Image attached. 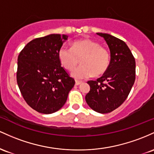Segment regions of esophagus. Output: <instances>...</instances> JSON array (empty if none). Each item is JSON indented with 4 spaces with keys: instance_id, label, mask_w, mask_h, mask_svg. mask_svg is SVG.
<instances>
[{
    "instance_id": "obj_1",
    "label": "esophagus",
    "mask_w": 154,
    "mask_h": 154,
    "mask_svg": "<svg viewBox=\"0 0 154 154\" xmlns=\"http://www.w3.org/2000/svg\"><path fill=\"white\" fill-rule=\"evenodd\" d=\"M82 83V82H80V81H75V85L76 86H78V85H79V84H81Z\"/></svg>"
}]
</instances>
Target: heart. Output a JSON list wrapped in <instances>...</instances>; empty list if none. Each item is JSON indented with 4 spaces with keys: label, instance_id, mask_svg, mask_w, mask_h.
Masks as SVG:
<instances>
[{
    "label": "heart",
    "instance_id": "b5f03b06",
    "mask_svg": "<svg viewBox=\"0 0 154 154\" xmlns=\"http://www.w3.org/2000/svg\"><path fill=\"white\" fill-rule=\"evenodd\" d=\"M62 65L68 70L74 69L82 62V65L71 72L76 79H84L92 75L100 76L108 70L110 54L105 48L90 39L75 41L72 47L63 45L58 51Z\"/></svg>",
    "mask_w": 154,
    "mask_h": 154
}]
</instances>
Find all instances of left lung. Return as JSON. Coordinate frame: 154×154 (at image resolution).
Instances as JSON below:
<instances>
[{
	"mask_svg": "<svg viewBox=\"0 0 154 154\" xmlns=\"http://www.w3.org/2000/svg\"><path fill=\"white\" fill-rule=\"evenodd\" d=\"M105 40L110 51L107 71L96 81H89L90 91L85 97L88 105L100 113H110L125 101L135 81V60L122 40L97 32Z\"/></svg>",
	"mask_w": 154,
	"mask_h": 154,
	"instance_id": "1",
	"label": "left lung"
}]
</instances>
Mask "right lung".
Listing matches in <instances>:
<instances>
[{
  "label": "right lung",
  "mask_w": 154,
  "mask_h": 154,
  "mask_svg": "<svg viewBox=\"0 0 154 154\" xmlns=\"http://www.w3.org/2000/svg\"><path fill=\"white\" fill-rule=\"evenodd\" d=\"M67 38L60 34L35 38L18 56L17 84L27 105L38 113L50 114L60 110L75 84L58 57Z\"/></svg>",
  "instance_id": "add662e5"
}]
</instances>
